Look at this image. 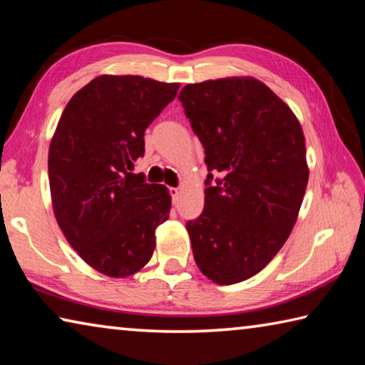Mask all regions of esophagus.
Listing matches in <instances>:
<instances>
[{"mask_svg": "<svg viewBox=\"0 0 365 365\" xmlns=\"http://www.w3.org/2000/svg\"><path fill=\"white\" fill-rule=\"evenodd\" d=\"M169 193H170V197H172V202H174V205H177L178 197H180V190H178V188H169Z\"/></svg>", "mask_w": 365, "mask_h": 365, "instance_id": "esophagus-1", "label": "esophagus"}]
</instances>
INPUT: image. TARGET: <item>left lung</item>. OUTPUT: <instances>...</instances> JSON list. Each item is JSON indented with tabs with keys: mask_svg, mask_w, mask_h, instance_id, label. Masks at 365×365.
<instances>
[{
	"mask_svg": "<svg viewBox=\"0 0 365 365\" xmlns=\"http://www.w3.org/2000/svg\"><path fill=\"white\" fill-rule=\"evenodd\" d=\"M178 100L209 172L205 209L187 222L195 261L207 279L233 285L262 270L292 233L309 178L304 135L251 77L187 85Z\"/></svg>",
	"mask_w": 365,
	"mask_h": 365,
	"instance_id": "8db88e82",
	"label": "left lung"
}]
</instances>
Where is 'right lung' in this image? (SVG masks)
<instances>
[{
  "label": "right lung",
  "instance_id": "obj_1",
  "mask_svg": "<svg viewBox=\"0 0 365 365\" xmlns=\"http://www.w3.org/2000/svg\"><path fill=\"white\" fill-rule=\"evenodd\" d=\"M178 86L101 76L72 96L59 119L48 154L54 215L78 256L104 275L145 267L154 232L169 219L168 188L130 170L145 154V130Z\"/></svg>",
  "mask_w": 365,
  "mask_h": 365
}]
</instances>
